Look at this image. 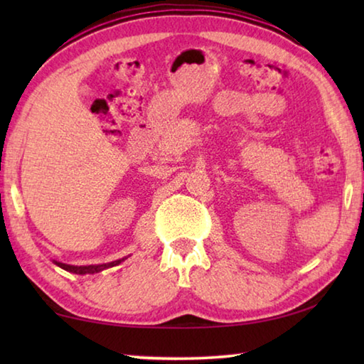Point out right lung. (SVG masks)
Segmentation results:
<instances>
[{"label": "right lung", "mask_w": 364, "mask_h": 364, "mask_svg": "<svg viewBox=\"0 0 364 364\" xmlns=\"http://www.w3.org/2000/svg\"><path fill=\"white\" fill-rule=\"evenodd\" d=\"M125 258H120V260H115V262H110V263H102V264H88V267H73V264H65V263H60V262H54L65 271H70V273H77V274H95V273H100V271L106 269V268H112L115 264L122 263Z\"/></svg>", "instance_id": "add662e5"}]
</instances>
